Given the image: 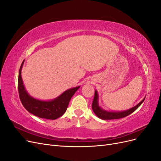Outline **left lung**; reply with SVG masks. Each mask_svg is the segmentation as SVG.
I'll return each mask as SVG.
<instances>
[{
	"label": "left lung",
	"mask_w": 161,
	"mask_h": 161,
	"mask_svg": "<svg viewBox=\"0 0 161 161\" xmlns=\"http://www.w3.org/2000/svg\"><path fill=\"white\" fill-rule=\"evenodd\" d=\"M146 97L141 101L139 103H138L136 105H135L133 108H131L129 109L125 110V111H107L105 109H103L99 105V94L97 90L95 91V97L93 99V101H92V111L95 113V114L99 118L107 120V119H120L124 118L129 115L130 114H132L134 111L137 109L140 105L142 104Z\"/></svg>",
	"instance_id": "left-lung-1"
}]
</instances>
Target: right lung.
Segmentation results:
<instances>
[{
  "label": "right lung",
  "mask_w": 161,
  "mask_h": 161,
  "mask_svg": "<svg viewBox=\"0 0 161 161\" xmlns=\"http://www.w3.org/2000/svg\"><path fill=\"white\" fill-rule=\"evenodd\" d=\"M23 60L19 71L18 91L21 103L30 113L40 118L56 119L64 114L72 97L80 88V86L69 89L56 98L52 100H41L31 97L28 93L23 84L21 70Z\"/></svg>",
  "instance_id": "1"
}]
</instances>
